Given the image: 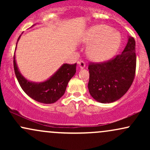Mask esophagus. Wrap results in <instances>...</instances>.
<instances>
[{
    "instance_id": "1",
    "label": "esophagus",
    "mask_w": 150,
    "mask_h": 150,
    "mask_svg": "<svg viewBox=\"0 0 150 150\" xmlns=\"http://www.w3.org/2000/svg\"><path fill=\"white\" fill-rule=\"evenodd\" d=\"M77 64H78L80 69H83V68L85 67V63L83 61H81V60L78 61V62H77Z\"/></svg>"
}]
</instances>
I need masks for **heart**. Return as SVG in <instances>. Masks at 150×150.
Returning a JSON list of instances; mask_svg holds the SVG:
<instances>
[{"mask_svg":"<svg viewBox=\"0 0 150 150\" xmlns=\"http://www.w3.org/2000/svg\"><path fill=\"white\" fill-rule=\"evenodd\" d=\"M120 35L106 25H97L92 27L86 32L83 41L89 44L87 53L91 60L103 62L112 57L119 48Z\"/></svg>","mask_w":150,"mask_h":150,"instance_id":"b5f03b06","label":"heart"}]
</instances>
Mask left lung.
Wrapping results in <instances>:
<instances>
[{"mask_svg":"<svg viewBox=\"0 0 150 150\" xmlns=\"http://www.w3.org/2000/svg\"><path fill=\"white\" fill-rule=\"evenodd\" d=\"M88 89L91 96L103 104L111 103L128 92L135 75V41L130 37L122 53L102 63L88 66Z\"/></svg>","mask_w":150,"mask_h":150,"instance_id":"8db88e82","label":"left lung"}]
</instances>
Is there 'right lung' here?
<instances>
[{"instance_id": "add662e5", "label": "right lung", "mask_w": 150, "mask_h": 150, "mask_svg": "<svg viewBox=\"0 0 150 150\" xmlns=\"http://www.w3.org/2000/svg\"><path fill=\"white\" fill-rule=\"evenodd\" d=\"M13 65L15 75L24 92L35 101L44 104H52L64 94L68 82L76 73L77 63L63 64L49 80L40 83L30 82L22 76L17 66L15 55Z\"/></svg>"}]
</instances>
